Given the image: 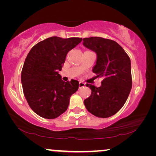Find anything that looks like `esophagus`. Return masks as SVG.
I'll return each instance as SVG.
<instances>
[{"instance_id":"obj_1","label":"esophagus","mask_w":156,"mask_h":156,"mask_svg":"<svg viewBox=\"0 0 156 156\" xmlns=\"http://www.w3.org/2000/svg\"><path fill=\"white\" fill-rule=\"evenodd\" d=\"M85 86V83H83V82H79V89H80L82 87H84Z\"/></svg>"}]
</instances>
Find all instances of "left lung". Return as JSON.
<instances>
[{"mask_svg": "<svg viewBox=\"0 0 156 156\" xmlns=\"http://www.w3.org/2000/svg\"><path fill=\"white\" fill-rule=\"evenodd\" d=\"M83 45L96 52L93 72L102 78L101 86L90 84L91 94L84 100L86 109L99 118L115 114L125 105L132 87L130 58L119 44L101 37L83 38Z\"/></svg>", "mask_w": 156, "mask_h": 156, "instance_id": "left-lung-1", "label": "left lung"}]
</instances>
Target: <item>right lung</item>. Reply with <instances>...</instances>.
Segmentation results:
<instances>
[{
	"label": "right lung",
	"instance_id": "add662e5",
	"mask_svg": "<svg viewBox=\"0 0 156 156\" xmlns=\"http://www.w3.org/2000/svg\"><path fill=\"white\" fill-rule=\"evenodd\" d=\"M81 38L50 37L34 45L21 72L23 93L36 114L47 119L58 117L67 109L71 96L78 90V80L64 82L61 71L66 56Z\"/></svg>",
	"mask_w": 156,
	"mask_h": 156
}]
</instances>
